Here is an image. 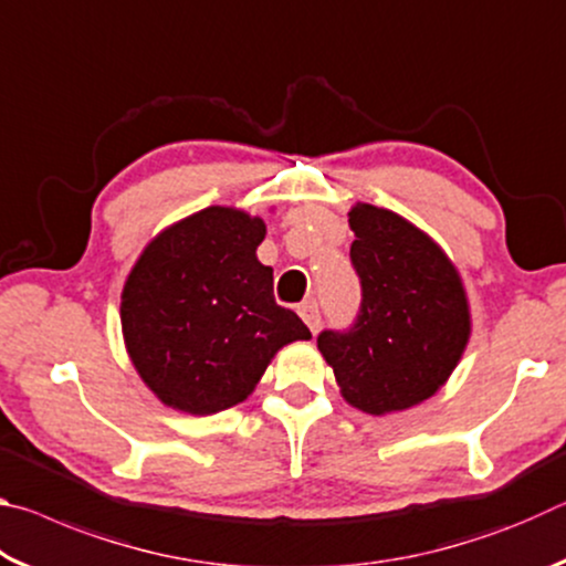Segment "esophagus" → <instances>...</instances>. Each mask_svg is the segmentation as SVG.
Returning <instances> with one entry per match:
<instances>
[{
	"label": "esophagus",
	"instance_id": "obj_1",
	"mask_svg": "<svg viewBox=\"0 0 566 566\" xmlns=\"http://www.w3.org/2000/svg\"><path fill=\"white\" fill-rule=\"evenodd\" d=\"M300 317L304 319L306 327L312 329V334L319 332V324H322V317H319V306L314 300H306L300 304Z\"/></svg>",
	"mask_w": 566,
	"mask_h": 566
}]
</instances>
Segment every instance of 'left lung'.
<instances>
[{"label":"left lung","mask_w":566,"mask_h":566,"mask_svg":"<svg viewBox=\"0 0 566 566\" xmlns=\"http://www.w3.org/2000/svg\"><path fill=\"white\" fill-rule=\"evenodd\" d=\"M349 227L361 312L352 332H322L317 347L344 401L381 417L447 385L472 337V312L454 262L409 219L357 202Z\"/></svg>","instance_id":"1"}]
</instances>
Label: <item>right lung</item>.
I'll list each match as a JSON object with an SVG mask.
<instances>
[{
    "instance_id": "1",
    "label": "right lung",
    "mask_w": 566,
    "mask_h": 566,
    "mask_svg": "<svg viewBox=\"0 0 566 566\" xmlns=\"http://www.w3.org/2000/svg\"><path fill=\"white\" fill-rule=\"evenodd\" d=\"M266 224L214 205L169 224L142 249L122 290L129 361L161 405L207 417L244 401L276 352L312 339L274 302L272 266L256 260Z\"/></svg>"
}]
</instances>
